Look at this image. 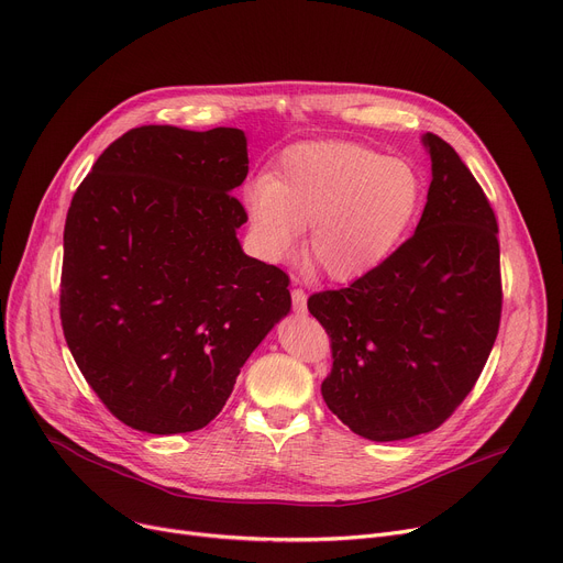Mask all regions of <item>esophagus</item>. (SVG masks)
<instances>
[{
  "mask_svg": "<svg viewBox=\"0 0 563 563\" xmlns=\"http://www.w3.org/2000/svg\"><path fill=\"white\" fill-rule=\"evenodd\" d=\"M291 303L296 314H306L308 312V294L303 289H291Z\"/></svg>",
  "mask_w": 563,
  "mask_h": 563,
  "instance_id": "esophagus-1",
  "label": "esophagus"
}]
</instances>
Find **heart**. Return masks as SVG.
<instances>
[{
  "instance_id": "b5f03b06",
  "label": "heart",
  "mask_w": 563,
  "mask_h": 563,
  "mask_svg": "<svg viewBox=\"0 0 563 563\" xmlns=\"http://www.w3.org/2000/svg\"><path fill=\"white\" fill-rule=\"evenodd\" d=\"M260 253L294 257L308 227L306 255L334 283L376 272L398 251L426 206L423 174L353 142H303L278 158L269 178L244 192Z\"/></svg>"
}]
</instances>
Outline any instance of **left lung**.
Segmentation results:
<instances>
[{
	"label": "left lung",
	"instance_id": "8db88e82",
	"mask_svg": "<svg viewBox=\"0 0 563 563\" xmlns=\"http://www.w3.org/2000/svg\"><path fill=\"white\" fill-rule=\"evenodd\" d=\"M421 142L432 180L415 235L376 272L308 301L332 342L321 396L371 441L439 428L477 383L500 325L496 214L451 144Z\"/></svg>",
	"mask_w": 563,
	"mask_h": 563
}]
</instances>
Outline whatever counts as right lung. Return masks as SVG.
Segmentation results:
<instances>
[{"mask_svg":"<svg viewBox=\"0 0 563 563\" xmlns=\"http://www.w3.org/2000/svg\"><path fill=\"white\" fill-rule=\"evenodd\" d=\"M246 174L240 129L140 126L106 148L71 199L65 342L133 430L206 428L291 308L287 274L238 240L249 217L231 192Z\"/></svg>","mask_w":563,"mask_h":563,"instance_id":"add662e5","label":"right lung"}]
</instances>
